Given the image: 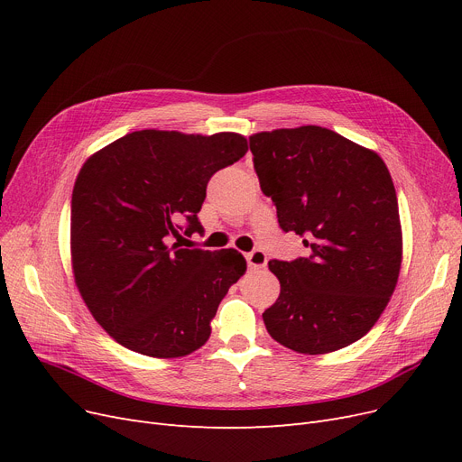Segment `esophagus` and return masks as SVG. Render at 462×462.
Listing matches in <instances>:
<instances>
[{
	"mask_svg": "<svg viewBox=\"0 0 462 462\" xmlns=\"http://www.w3.org/2000/svg\"><path fill=\"white\" fill-rule=\"evenodd\" d=\"M245 260H247V265L251 270H262V268H265V263H268V256H265L263 251H258V249L253 253H247Z\"/></svg>",
	"mask_w": 462,
	"mask_h": 462,
	"instance_id": "obj_1",
	"label": "esophagus"
}]
</instances>
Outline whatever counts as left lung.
Returning a JSON list of instances; mask_svg holds the SVG:
<instances>
[{
	"mask_svg": "<svg viewBox=\"0 0 462 462\" xmlns=\"http://www.w3.org/2000/svg\"><path fill=\"white\" fill-rule=\"evenodd\" d=\"M249 143L281 228L309 249L307 258L268 263L281 294L262 314L265 329L300 354L345 348L371 331L397 286L402 230L390 170L319 125L256 133Z\"/></svg>",
	"mask_w": 462,
	"mask_h": 462,
	"instance_id": "left-lung-1",
	"label": "left lung"
}]
</instances>
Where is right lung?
I'll return each mask as SVG.
<instances>
[{"mask_svg":"<svg viewBox=\"0 0 462 462\" xmlns=\"http://www.w3.org/2000/svg\"><path fill=\"white\" fill-rule=\"evenodd\" d=\"M247 150L237 133L143 129L80 168L70 200L72 273L93 319L121 346L170 359L206 345L247 262L236 249H185L181 230H202L197 215L209 178Z\"/></svg>","mask_w":462,"mask_h":462,"instance_id":"1","label":"right lung"}]
</instances>
